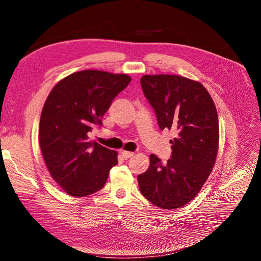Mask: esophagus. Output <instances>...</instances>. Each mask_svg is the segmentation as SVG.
<instances>
[{
    "label": "esophagus",
    "mask_w": 261,
    "mask_h": 261,
    "mask_svg": "<svg viewBox=\"0 0 261 261\" xmlns=\"http://www.w3.org/2000/svg\"><path fill=\"white\" fill-rule=\"evenodd\" d=\"M121 155H122V158L123 159H129V158H131V156H133L134 155V152H130V151H125V150H122L121 151Z\"/></svg>",
    "instance_id": "34e87169"
}]
</instances>
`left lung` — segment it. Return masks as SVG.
<instances>
[{
	"mask_svg": "<svg viewBox=\"0 0 261 261\" xmlns=\"http://www.w3.org/2000/svg\"><path fill=\"white\" fill-rule=\"evenodd\" d=\"M145 97L161 130H173L171 156L163 164L150 155V166L138 181L142 195L163 210L179 208L193 200L215 165L219 121L210 93L200 82L176 75H145Z\"/></svg>",
	"mask_w": 261,
	"mask_h": 261,
	"instance_id": "left-lung-1",
	"label": "left lung"
}]
</instances>
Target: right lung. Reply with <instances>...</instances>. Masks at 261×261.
<instances>
[{
    "label": "right lung",
    "mask_w": 261,
    "mask_h": 261,
    "mask_svg": "<svg viewBox=\"0 0 261 261\" xmlns=\"http://www.w3.org/2000/svg\"><path fill=\"white\" fill-rule=\"evenodd\" d=\"M131 78L88 70L68 75L53 88L43 106L39 144L46 167L59 186L73 197L100 190L117 152L89 141L95 126Z\"/></svg>",
    "instance_id": "add662e5"
}]
</instances>
